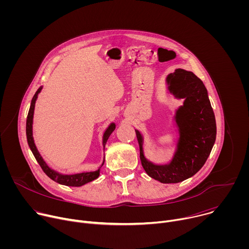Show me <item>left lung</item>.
Returning <instances> with one entry per match:
<instances>
[{"instance_id": "obj_1", "label": "left lung", "mask_w": 249, "mask_h": 249, "mask_svg": "<svg viewBox=\"0 0 249 249\" xmlns=\"http://www.w3.org/2000/svg\"><path fill=\"white\" fill-rule=\"evenodd\" d=\"M168 91L175 98H183L174 121L178 130L175 152L169 162L157 164L144 154V137L136 131L140 159L147 174L161 183H178L197 173L205 164L215 144L217 126L207 89L192 72L176 69L166 77Z\"/></svg>"}]
</instances>
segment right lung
Returning <instances> with one entry per match:
<instances>
[{
    "mask_svg": "<svg viewBox=\"0 0 249 249\" xmlns=\"http://www.w3.org/2000/svg\"><path fill=\"white\" fill-rule=\"evenodd\" d=\"M42 87H40L37 91L35 92V94L32 97L31 103H30V107H29V111L27 114V118H26V139H27V144L35 158V160H37V162L39 163V165L41 166L42 170L45 172V174L50 177L52 180H54L55 182L62 184V185H66V186H73V187H79L82 185H85L94 179H96L97 177L99 176V172H100V167L103 165L104 163V158H103V161L100 165V167L95 170V171H85V172H81V173H75V174H63L60 173L54 169H52L51 167H49L47 165V163L44 161L43 158L41 157V155L39 154L36 146L34 144V140H33V134H32V124H33V114H34V107H35V102H36V99L38 97L39 92L41 91ZM115 123H110L109 126L106 128V130L103 133L102 136V146H103V151L106 145V142H107L109 136L111 135V133L115 130Z\"/></svg>",
    "mask_w": 249,
    "mask_h": 249,
    "instance_id": "obj_1",
    "label": "right lung"
}]
</instances>
